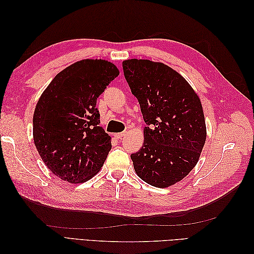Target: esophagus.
Segmentation results:
<instances>
[{"label":"esophagus","instance_id":"34e87169","mask_svg":"<svg viewBox=\"0 0 254 254\" xmlns=\"http://www.w3.org/2000/svg\"><path fill=\"white\" fill-rule=\"evenodd\" d=\"M126 131H124V132H120V133H114V137L115 139H118V140H121L123 136H125L126 135Z\"/></svg>","mask_w":254,"mask_h":254}]
</instances>
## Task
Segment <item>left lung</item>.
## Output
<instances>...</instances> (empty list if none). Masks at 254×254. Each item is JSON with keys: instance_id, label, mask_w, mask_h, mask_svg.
<instances>
[{"instance_id": "obj_1", "label": "left lung", "mask_w": 254, "mask_h": 254, "mask_svg": "<svg viewBox=\"0 0 254 254\" xmlns=\"http://www.w3.org/2000/svg\"><path fill=\"white\" fill-rule=\"evenodd\" d=\"M144 122L142 148L131 153L136 175L156 188L181 181L197 164L206 139L200 98L172 67L147 59L123 61Z\"/></svg>"}]
</instances>
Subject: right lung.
Here are the masks:
<instances>
[{
  "instance_id": "right-lung-1",
  "label": "right lung",
  "mask_w": 254,
  "mask_h": 254,
  "mask_svg": "<svg viewBox=\"0 0 254 254\" xmlns=\"http://www.w3.org/2000/svg\"><path fill=\"white\" fill-rule=\"evenodd\" d=\"M120 74L110 61L84 59L58 73L36 105L33 134L44 164L60 179L86 182L111 149V136L98 126L97 97Z\"/></svg>"
}]
</instances>
